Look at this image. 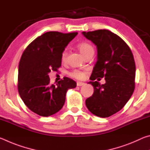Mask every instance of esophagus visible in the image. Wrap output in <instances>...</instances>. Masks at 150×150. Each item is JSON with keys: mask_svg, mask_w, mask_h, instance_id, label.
Instances as JSON below:
<instances>
[{"mask_svg": "<svg viewBox=\"0 0 150 150\" xmlns=\"http://www.w3.org/2000/svg\"><path fill=\"white\" fill-rule=\"evenodd\" d=\"M85 84V83H83V82H80V81H77V86H79V87H81V86L84 85Z\"/></svg>", "mask_w": 150, "mask_h": 150, "instance_id": "1", "label": "esophagus"}]
</instances>
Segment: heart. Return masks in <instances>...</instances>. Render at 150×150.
<instances>
[{
	"mask_svg": "<svg viewBox=\"0 0 150 150\" xmlns=\"http://www.w3.org/2000/svg\"><path fill=\"white\" fill-rule=\"evenodd\" d=\"M78 48L81 54L84 56L86 54H87L88 53L94 52V49L92 45L87 42L79 43L78 44ZM66 55H67L66 51L63 50L62 53V55H61V59H62V61H63V62L65 60ZM69 75L70 77L77 79H84L86 77V72L84 71L79 69H73L69 73Z\"/></svg>",
	"mask_w": 150,
	"mask_h": 150,
	"instance_id": "1",
	"label": "heart"
}]
</instances>
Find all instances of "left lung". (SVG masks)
Masks as SVG:
<instances>
[{"label": "left lung", "mask_w": 150, "mask_h": 150, "mask_svg": "<svg viewBox=\"0 0 150 150\" xmlns=\"http://www.w3.org/2000/svg\"><path fill=\"white\" fill-rule=\"evenodd\" d=\"M97 47V61L91 76L93 95L85 100L91 113L106 118L120 110L135 88L136 65L130 48L118 35L107 30L83 32ZM105 77V84L97 81ZM96 78L97 81H95Z\"/></svg>", "instance_id": "8db88e82"}]
</instances>
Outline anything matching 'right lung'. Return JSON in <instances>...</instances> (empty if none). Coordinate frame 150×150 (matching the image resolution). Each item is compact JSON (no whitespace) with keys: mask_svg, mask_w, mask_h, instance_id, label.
I'll return each instance as SVG.
<instances>
[{"mask_svg":"<svg viewBox=\"0 0 150 150\" xmlns=\"http://www.w3.org/2000/svg\"><path fill=\"white\" fill-rule=\"evenodd\" d=\"M77 34L47 32L24 51L19 62L18 90L33 112L41 116L57 112L64 105L67 90L76 87L75 81L68 77L52 84L48 73L61 67L62 52Z\"/></svg>","mask_w":150,"mask_h":150,"instance_id":"add662e5","label":"right lung"}]
</instances>
